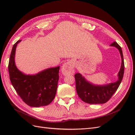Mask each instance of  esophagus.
<instances>
[{
	"label": "esophagus",
	"mask_w": 135,
	"mask_h": 135,
	"mask_svg": "<svg viewBox=\"0 0 135 135\" xmlns=\"http://www.w3.org/2000/svg\"><path fill=\"white\" fill-rule=\"evenodd\" d=\"M61 73L64 75L73 74L74 73V69L71 61H68L62 65L61 68Z\"/></svg>",
	"instance_id": "1"
}]
</instances>
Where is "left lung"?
I'll use <instances>...</instances> for the list:
<instances>
[{
	"label": "left lung",
	"instance_id": "1",
	"mask_svg": "<svg viewBox=\"0 0 135 135\" xmlns=\"http://www.w3.org/2000/svg\"><path fill=\"white\" fill-rule=\"evenodd\" d=\"M110 46L118 49L122 60L121 66L118 73V79L116 81L103 85L95 84L87 80L80 73H76L75 75L77 94L85 103L89 104H102L107 103L116 92L123 79L124 65L122 48L116 42L112 43Z\"/></svg>",
	"mask_w": 135,
	"mask_h": 135
}]
</instances>
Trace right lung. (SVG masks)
<instances>
[{
	"mask_svg": "<svg viewBox=\"0 0 135 135\" xmlns=\"http://www.w3.org/2000/svg\"><path fill=\"white\" fill-rule=\"evenodd\" d=\"M16 42L12 49L8 71L11 82L24 103L38 108L50 104L55 99L59 79L60 66L50 68L35 74H26L20 71L15 63Z\"/></svg>",
	"mask_w": 135,
	"mask_h": 135,
	"instance_id": "add662e5",
	"label": "right lung"
}]
</instances>
